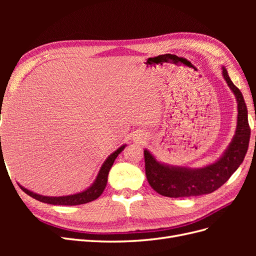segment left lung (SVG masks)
Here are the masks:
<instances>
[{
	"instance_id": "left-lung-1",
	"label": "left lung",
	"mask_w": 256,
	"mask_h": 256,
	"mask_svg": "<svg viewBox=\"0 0 256 256\" xmlns=\"http://www.w3.org/2000/svg\"><path fill=\"white\" fill-rule=\"evenodd\" d=\"M223 78L237 100L238 118L236 134L223 156L214 164L200 168L170 166L160 164L145 150V174L150 187L159 194L168 198H188L208 194L219 189L228 180L242 164L249 147L251 129L248 122V110L244 96L230 79L226 68Z\"/></svg>"
}]
</instances>
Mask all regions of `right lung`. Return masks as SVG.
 <instances>
[{
	"mask_svg": "<svg viewBox=\"0 0 256 256\" xmlns=\"http://www.w3.org/2000/svg\"><path fill=\"white\" fill-rule=\"evenodd\" d=\"M126 145L120 146L118 150H116L113 154H111L109 157L106 158V160L104 162V164L100 168V171L96 177V180L94 182L90 188L86 190H84L82 192L76 193V194L72 196H44L40 194H36V193L30 191L26 188H23L22 186L19 184V187L23 192H26V194L30 196H32L33 198L40 200V202L42 203H47V204H52V205H67V206H74V205H81L92 202L96 198H98L102 194L104 190L106 189V186L108 182V174H109L110 168H112L114 160L116 157L122 152V150L125 148Z\"/></svg>",
	"mask_w": 256,
	"mask_h": 256,
	"instance_id": "add662e5",
	"label": "right lung"
}]
</instances>
